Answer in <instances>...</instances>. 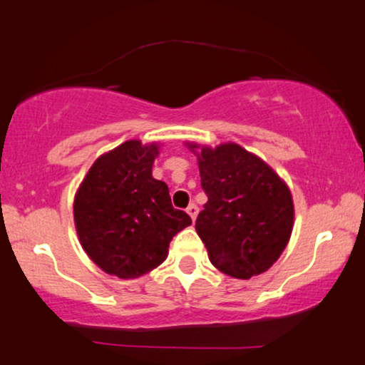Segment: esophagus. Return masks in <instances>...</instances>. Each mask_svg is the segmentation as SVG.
Returning <instances> with one entry per match:
<instances>
[{
	"label": "esophagus",
	"instance_id": "34e87169",
	"mask_svg": "<svg viewBox=\"0 0 365 365\" xmlns=\"http://www.w3.org/2000/svg\"><path fill=\"white\" fill-rule=\"evenodd\" d=\"M187 212H188V216L192 217V221H195L197 215H199V207H197L195 204H190V206L187 207Z\"/></svg>",
	"mask_w": 365,
	"mask_h": 365
}]
</instances>
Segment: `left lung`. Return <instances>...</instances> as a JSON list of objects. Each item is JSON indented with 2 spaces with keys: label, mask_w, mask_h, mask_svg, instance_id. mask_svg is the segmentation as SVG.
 <instances>
[{
  "label": "left lung",
  "mask_w": 365,
  "mask_h": 365,
  "mask_svg": "<svg viewBox=\"0 0 365 365\" xmlns=\"http://www.w3.org/2000/svg\"><path fill=\"white\" fill-rule=\"evenodd\" d=\"M197 144H188L195 153ZM197 154L207 202L195 230L209 261L221 273L249 279L269 269L290 240V188L261 158L238 144L204 148Z\"/></svg>",
  "instance_id": "8db88e82"
}]
</instances>
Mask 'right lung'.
I'll return each mask as SVG.
<instances>
[{
	"label": "right lung",
	"mask_w": 365,
	"mask_h": 365,
	"mask_svg": "<svg viewBox=\"0 0 365 365\" xmlns=\"http://www.w3.org/2000/svg\"><path fill=\"white\" fill-rule=\"evenodd\" d=\"M158 144L127 140L96 159L73 202L87 255L108 274L139 278L168 257L170 242L192 225L171 206L168 185L153 178Z\"/></svg>",
	"instance_id": "obj_1"
}]
</instances>
